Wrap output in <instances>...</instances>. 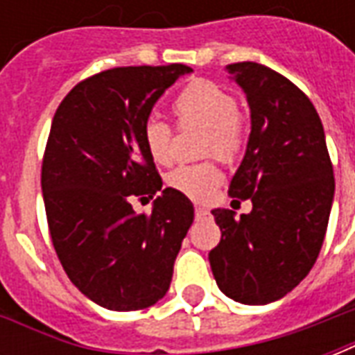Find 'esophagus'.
Here are the masks:
<instances>
[{"mask_svg": "<svg viewBox=\"0 0 355 355\" xmlns=\"http://www.w3.org/2000/svg\"><path fill=\"white\" fill-rule=\"evenodd\" d=\"M196 218H198V220H211L213 215H211V211H207V209L196 207Z\"/></svg>", "mask_w": 355, "mask_h": 355, "instance_id": "obj_1", "label": "esophagus"}]
</instances>
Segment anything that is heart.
Returning <instances> with one entry per match:
<instances>
[{
	"instance_id": "obj_1",
	"label": "heart",
	"mask_w": 355,
	"mask_h": 355,
	"mask_svg": "<svg viewBox=\"0 0 355 355\" xmlns=\"http://www.w3.org/2000/svg\"><path fill=\"white\" fill-rule=\"evenodd\" d=\"M173 112L180 127H205L203 155L232 162L243 148V121L238 101L215 81L193 80L173 101ZM142 140L155 163L173 159V129L159 117H148L142 125ZM171 188L192 200H209L220 182V173L213 163L180 165L167 177Z\"/></svg>"
}]
</instances>
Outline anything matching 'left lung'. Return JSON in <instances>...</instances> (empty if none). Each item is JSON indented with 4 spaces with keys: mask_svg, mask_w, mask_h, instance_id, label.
I'll use <instances>...</instances> for the list:
<instances>
[{
    "mask_svg": "<svg viewBox=\"0 0 355 355\" xmlns=\"http://www.w3.org/2000/svg\"><path fill=\"white\" fill-rule=\"evenodd\" d=\"M251 108V135L230 198L251 200L236 218L211 211L223 232L209 253L218 289L241 304L279 300L304 279L321 251L335 196L323 125L310 98L257 62L226 66Z\"/></svg>",
    "mask_w": 355,
    "mask_h": 355,
    "instance_id": "left-lung-1",
    "label": "left lung"
}]
</instances>
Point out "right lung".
I'll return each mask as SVG.
<instances>
[{"label": "right lung", "instance_id": "1", "mask_svg": "<svg viewBox=\"0 0 355 355\" xmlns=\"http://www.w3.org/2000/svg\"><path fill=\"white\" fill-rule=\"evenodd\" d=\"M186 64L125 66L80 81L60 102L42 165L51 239L70 282L102 308L142 310L165 297L193 205L162 177L142 140L157 98ZM156 196L150 216L130 200Z\"/></svg>", "mask_w": 355, "mask_h": 355}]
</instances>
